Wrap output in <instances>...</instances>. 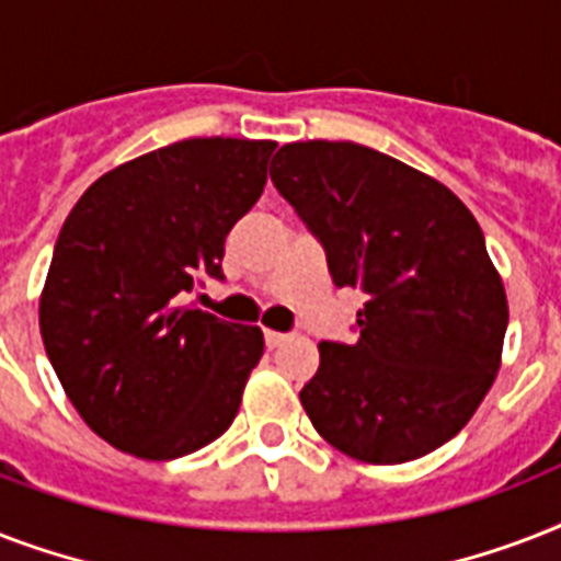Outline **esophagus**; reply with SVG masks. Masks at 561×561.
Instances as JSON below:
<instances>
[{
	"instance_id": "esophagus-1",
	"label": "esophagus",
	"mask_w": 561,
	"mask_h": 561,
	"mask_svg": "<svg viewBox=\"0 0 561 561\" xmlns=\"http://www.w3.org/2000/svg\"><path fill=\"white\" fill-rule=\"evenodd\" d=\"M290 334H285V332H273V329H267V332H264V341H267V346H271V350H276V346H282V343L288 341Z\"/></svg>"
}]
</instances>
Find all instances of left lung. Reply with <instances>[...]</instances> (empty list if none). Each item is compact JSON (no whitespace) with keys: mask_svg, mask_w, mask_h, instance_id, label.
Wrapping results in <instances>:
<instances>
[{"mask_svg":"<svg viewBox=\"0 0 561 561\" xmlns=\"http://www.w3.org/2000/svg\"><path fill=\"white\" fill-rule=\"evenodd\" d=\"M271 180L323 244L337 288H360L358 341L320 343L299 401L355 460L425 457L474 416L501 367L504 282L466 203L355 142H290Z\"/></svg>","mask_w":561,"mask_h":561,"instance_id":"obj_1","label":"left lung"}]
</instances>
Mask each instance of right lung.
I'll list each match as a JSON object with an SVG mask.
<instances>
[{
	"label": "right lung",
	"instance_id": "right-lung-1",
	"mask_svg": "<svg viewBox=\"0 0 561 561\" xmlns=\"http://www.w3.org/2000/svg\"><path fill=\"white\" fill-rule=\"evenodd\" d=\"M273 148L183 139L107 171L69 211L39 334L75 410L118 451L174 460L232 425L262 329L183 299L224 279V241L262 197Z\"/></svg>",
	"mask_w": 561,
	"mask_h": 561
}]
</instances>
